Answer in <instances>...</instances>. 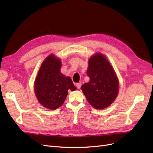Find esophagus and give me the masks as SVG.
<instances>
[{
  "mask_svg": "<svg viewBox=\"0 0 153 153\" xmlns=\"http://www.w3.org/2000/svg\"><path fill=\"white\" fill-rule=\"evenodd\" d=\"M81 85H82L81 83H77L76 84V87H77V89H80V88H81Z\"/></svg>",
  "mask_w": 153,
  "mask_h": 153,
  "instance_id": "1",
  "label": "esophagus"
}]
</instances>
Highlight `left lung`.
<instances>
[{"label": "left lung", "mask_w": 153, "mask_h": 153, "mask_svg": "<svg viewBox=\"0 0 153 153\" xmlns=\"http://www.w3.org/2000/svg\"><path fill=\"white\" fill-rule=\"evenodd\" d=\"M87 74L90 81L81 89L91 105L96 109L108 107L116 99L118 80L115 72L105 56L98 53L90 58Z\"/></svg>", "instance_id": "obj_1"}]
</instances>
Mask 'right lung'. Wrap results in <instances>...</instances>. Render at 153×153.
Returning <instances> with one entry per match:
<instances>
[{
	"label": "right lung",
	"instance_id": "add662e5",
	"mask_svg": "<svg viewBox=\"0 0 153 153\" xmlns=\"http://www.w3.org/2000/svg\"><path fill=\"white\" fill-rule=\"evenodd\" d=\"M61 60L51 54L39 68L35 82V95L39 102L45 107L55 110L64 103L68 90L75 91L71 77L61 74Z\"/></svg>",
	"mask_w": 153,
	"mask_h": 153
}]
</instances>
